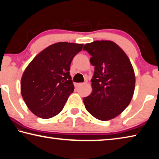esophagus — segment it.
Here are the masks:
<instances>
[{
    "label": "esophagus",
    "instance_id": "esophagus-1",
    "mask_svg": "<svg viewBox=\"0 0 159 159\" xmlns=\"http://www.w3.org/2000/svg\"><path fill=\"white\" fill-rule=\"evenodd\" d=\"M83 84H84V83H76V84H75V87H76V88H79V87H80V86L83 85Z\"/></svg>",
    "mask_w": 159,
    "mask_h": 159
}]
</instances>
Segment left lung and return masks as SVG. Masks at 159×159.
<instances>
[{
    "label": "left lung",
    "instance_id": "obj_1",
    "mask_svg": "<svg viewBox=\"0 0 159 159\" xmlns=\"http://www.w3.org/2000/svg\"><path fill=\"white\" fill-rule=\"evenodd\" d=\"M83 50L91 55L90 64L95 66L92 93L83 99L85 109L99 120H111L121 114L133 98V66L124 51L111 41H95Z\"/></svg>",
    "mask_w": 159,
    "mask_h": 159
}]
</instances>
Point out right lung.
<instances>
[{"instance_id":"obj_1","label":"right lung","mask_w":159,"mask_h":159,"mask_svg":"<svg viewBox=\"0 0 159 159\" xmlns=\"http://www.w3.org/2000/svg\"><path fill=\"white\" fill-rule=\"evenodd\" d=\"M83 46L74 43H54L38 54L26 67L21 79V93L34 114L47 119L62 110L74 89L70 65Z\"/></svg>"}]
</instances>
